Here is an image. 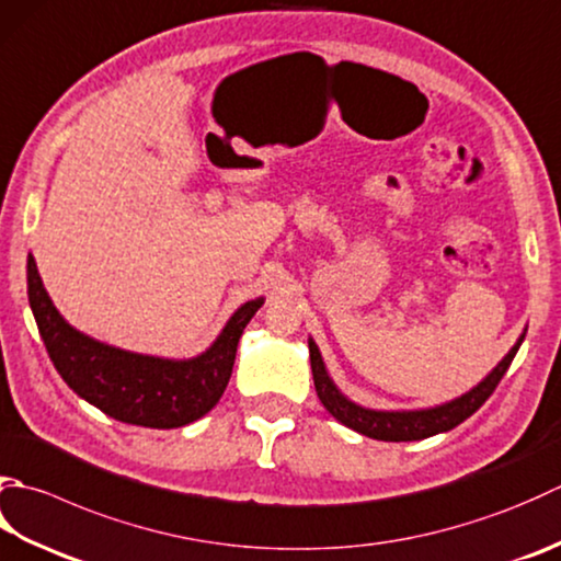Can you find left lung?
I'll return each mask as SVG.
<instances>
[{
    "label": "left lung",
    "instance_id": "1",
    "mask_svg": "<svg viewBox=\"0 0 561 561\" xmlns=\"http://www.w3.org/2000/svg\"><path fill=\"white\" fill-rule=\"evenodd\" d=\"M523 337L513 345L511 353L499 362L496 369H493L491 375L479 383V387L467 391L465 397H459L445 405H435V409H425V411H369V409H362V405H355L353 401H347L343 393L335 389L331 377H328L321 353H318L313 340H309L316 393H318V399H321V403L325 405V411L331 413L335 421H340L347 427H353V431H357L362 435L375 437V440H383V443L423 440V437L453 431L455 425L467 421L471 413L479 411L481 405H484V401L491 397L493 391H496L503 375L508 371L511 362L523 343Z\"/></svg>",
    "mask_w": 561,
    "mask_h": 561
}]
</instances>
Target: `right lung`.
<instances>
[{"label":"right lung","instance_id":"obj_1","mask_svg":"<svg viewBox=\"0 0 561 561\" xmlns=\"http://www.w3.org/2000/svg\"><path fill=\"white\" fill-rule=\"evenodd\" d=\"M26 277L38 333L65 383L112 419L158 431L194 423L214 409L228 387L243 328L262 306V299L240 306L204 355L174 362L126 353L77 333L43 289L31 255Z\"/></svg>","mask_w":561,"mask_h":561}]
</instances>
